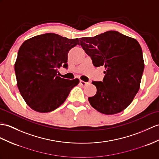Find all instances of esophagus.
<instances>
[{"mask_svg": "<svg viewBox=\"0 0 159 159\" xmlns=\"http://www.w3.org/2000/svg\"><path fill=\"white\" fill-rule=\"evenodd\" d=\"M80 84H81V86H82V87H86V86H87V85H88V84H89V83H88V82H84V81H82V80H80Z\"/></svg>", "mask_w": 159, "mask_h": 159, "instance_id": "34e87169", "label": "esophagus"}]
</instances>
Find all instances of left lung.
<instances>
[{
	"label": "left lung",
	"instance_id": "obj_1",
	"mask_svg": "<svg viewBox=\"0 0 159 159\" xmlns=\"http://www.w3.org/2000/svg\"><path fill=\"white\" fill-rule=\"evenodd\" d=\"M80 42L93 65L105 68L102 82H92L97 91L88 98L91 106L105 115L120 113L129 105L140 89L144 69L140 44L116 31L81 38Z\"/></svg>",
	"mask_w": 159,
	"mask_h": 159
}]
</instances>
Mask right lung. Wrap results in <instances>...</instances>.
Masks as SVG:
<instances>
[{
    "mask_svg": "<svg viewBox=\"0 0 159 159\" xmlns=\"http://www.w3.org/2000/svg\"><path fill=\"white\" fill-rule=\"evenodd\" d=\"M80 44L78 38L68 39L47 33L25 40L15 63L17 85L31 109L48 113L63 104L78 79L66 80L57 74L58 69L67 68L69 50Z\"/></svg>",
    "mask_w": 159,
    "mask_h": 159,
    "instance_id": "right-lung-1",
    "label": "right lung"
}]
</instances>
